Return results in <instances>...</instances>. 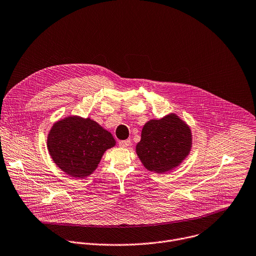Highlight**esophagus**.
Listing matches in <instances>:
<instances>
[{
    "mask_svg": "<svg viewBox=\"0 0 256 256\" xmlns=\"http://www.w3.org/2000/svg\"><path fill=\"white\" fill-rule=\"evenodd\" d=\"M119 146L121 148H128L130 146V139H126V140H121L119 141Z\"/></svg>",
    "mask_w": 256,
    "mask_h": 256,
    "instance_id": "esophagus-1",
    "label": "esophagus"
}]
</instances>
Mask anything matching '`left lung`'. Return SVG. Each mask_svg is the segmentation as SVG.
<instances>
[{
    "label": "left lung",
    "instance_id": "8db88e82",
    "mask_svg": "<svg viewBox=\"0 0 256 256\" xmlns=\"http://www.w3.org/2000/svg\"><path fill=\"white\" fill-rule=\"evenodd\" d=\"M191 146L189 126L175 114H168L144 124L136 154L148 171L162 174L177 168L187 158Z\"/></svg>",
    "mask_w": 256,
    "mask_h": 256
}]
</instances>
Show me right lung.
Wrapping results in <instances>:
<instances>
[{"instance_id": "add662e5", "label": "right lung", "mask_w": 256, "mask_h": 256, "mask_svg": "<svg viewBox=\"0 0 256 256\" xmlns=\"http://www.w3.org/2000/svg\"><path fill=\"white\" fill-rule=\"evenodd\" d=\"M46 144L54 164L70 177L80 179L94 172L104 152L116 141L90 118L70 116L52 125Z\"/></svg>"}]
</instances>
